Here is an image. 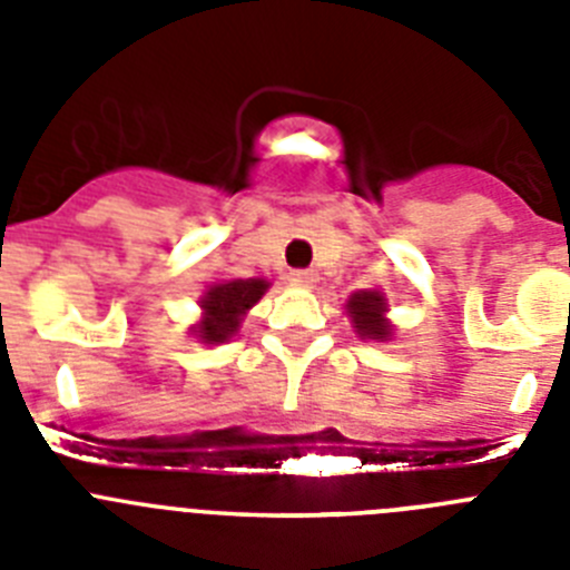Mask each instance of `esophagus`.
<instances>
[{
    "label": "esophagus",
    "instance_id": "esophagus-1",
    "mask_svg": "<svg viewBox=\"0 0 570 570\" xmlns=\"http://www.w3.org/2000/svg\"><path fill=\"white\" fill-rule=\"evenodd\" d=\"M291 285H296V288H311L316 282V274L314 271H291Z\"/></svg>",
    "mask_w": 570,
    "mask_h": 570
}]
</instances>
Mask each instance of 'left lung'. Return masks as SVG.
<instances>
[{
  "label": "left lung",
  "mask_w": 570,
  "mask_h": 570,
  "mask_svg": "<svg viewBox=\"0 0 570 570\" xmlns=\"http://www.w3.org/2000/svg\"><path fill=\"white\" fill-rule=\"evenodd\" d=\"M345 311L362 340L385 342L394 334V325L385 320L387 302L380 291H356V294H351V299H347Z\"/></svg>",
  "instance_id": "left-lung-1"
}]
</instances>
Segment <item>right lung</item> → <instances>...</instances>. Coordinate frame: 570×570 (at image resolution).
<instances>
[{
  "label": "right lung",
  "instance_id": "right-lung-1",
  "mask_svg": "<svg viewBox=\"0 0 570 570\" xmlns=\"http://www.w3.org/2000/svg\"><path fill=\"white\" fill-rule=\"evenodd\" d=\"M271 288L268 279H225L208 285L205 296L199 299L203 320L196 322L194 336L205 345L228 342L239 331L242 316L254 308L262 294Z\"/></svg>",
  "mask_w": 570,
  "mask_h": 570
}]
</instances>
